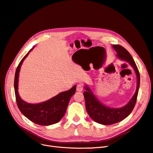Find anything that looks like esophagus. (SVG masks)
Instances as JSON below:
<instances>
[{
  "mask_svg": "<svg viewBox=\"0 0 153 153\" xmlns=\"http://www.w3.org/2000/svg\"><path fill=\"white\" fill-rule=\"evenodd\" d=\"M83 89H84V87L82 84H78L76 86V91L81 92L83 91Z\"/></svg>",
  "mask_w": 153,
  "mask_h": 153,
  "instance_id": "obj_1",
  "label": "esophagus"
}]
</instances>
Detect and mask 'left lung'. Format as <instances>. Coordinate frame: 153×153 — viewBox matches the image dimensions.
Returning a JSON list of instances; mask_svg holds the SVG:
<instances>
[{
  "label": "left lung",
  "instance_id": "left-lung-1",
  "mask_svg": "<svg viewBox=\"0 0 153 153\" xmlns=\"http://www.w3.org/2000/svg\"><path fill=\"white\" fill-rule=\"evenodd\" d=\"M112 47L116 51L117 57L129 62L134 69L137 78V85L135 93L130 101L123 107L119 108H110L103 105L99 100H97L90 88L85 86L86 91L84 92V96L87 112L95 122L104 125H110L119 123L131 114L136 104L140 87V73L130 53L126 49L119 45H113Z\"/></svg>",
  "mask_w": 153,
  "mask_h": 153
}]
</instances>
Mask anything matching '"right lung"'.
Instances as JSON below:
<instances>
[{
    "label": "right lung",
    "mask_w": 153,
    "mask_h": 153,
    "mask_svg": "<svg viewBox=\"0 0 153 153\" xmlns=\"http://www.w3.org/2000/svg\"><path fill=\"white\" fill-rule=\"evenodd\" d=\"M33 48L22 59L16 68L14 82L16 101L18 107L22 114H24L30 121L39 125L48 126L58 123L63 117L66 113L69 100L75 94L76 85H74L69 90L62 92L53 98L43 103L31 104L22 100L18 92V76L22 62Z\"/></svg>",
    "instance_id": "add662e5"
}]
</instances>
